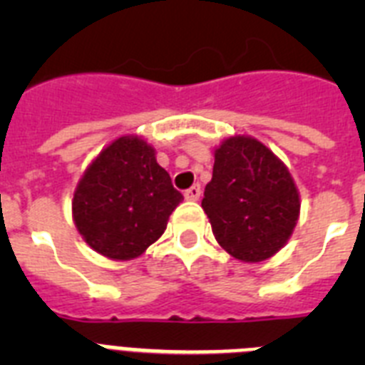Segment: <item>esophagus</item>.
<instances>
[{
	"label": "esophagus",
	"instance_id": "1",
	"mask_svg": "<svg viewBox=\"0 0 365 365\" xmlns=\"http://www.w3.org/2000/svg\"><path fill=\"white\" fill-rule=\"evenodd\" d=\"M185 197L188 199V201H197V199L201 197V185H193L192 188L186 190Z\"/></svg>",
	"mask_w": 365,
	"mask_h": 365
}]
</instances>
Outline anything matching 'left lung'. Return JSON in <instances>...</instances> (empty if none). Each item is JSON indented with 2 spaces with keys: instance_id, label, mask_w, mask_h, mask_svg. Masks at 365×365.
I'll list each match as a JSON object with an SVG mask.
<instances>
[{
  "instance_id": "left-lung-1",
  "label": "left lung",
  "mask_w": 365,
  "mask_h": 365,
  "mask_svg": "<svg viewBox=\"0 0 365 365\" xmlns=\"http://www.w3.org/2000/svg\"><path fill=\"white\" fill-rule=\"evenodd\" d=\"M202 210L215 240L241 261L274 256L291 237L299 195L282 160L256 138L232 137L215 150Z\"/></svg>"
}]
</instances>
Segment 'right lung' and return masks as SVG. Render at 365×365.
I'll return each instance as SVG.
<instances>
[{
	"instance_id": "obj_1",
	"label": "right lung",
	"mask_w": 365,
	"mask_h": 365,
	"mask_svg": "<svg viewBox=\"0 0 365 365\" xmlns=\"http://www.w3.org/2000/svg\"><path fill=\"white\" fill-rule=\"evenodd\" d=\"M182 201L143 138L120 137L87 168L74 192L73 215L83 240L111 259L137 257L166 230Z\"/></svg>"
}]
</instances>
